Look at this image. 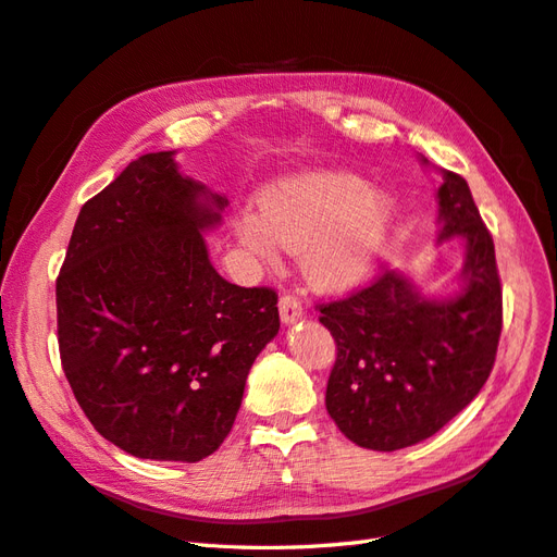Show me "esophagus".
<instances>
[{"instance_id":"34e87169","label":"esophagus","mask_w":557,"mask_h":557,"mask_svg":"<svg viewBox=\"0 0 557 557\" xmlns=\"http://www.w3.org/2000/svg\"><path fill=\"white\" fill-rule=\"evenodd\" d=\"M278 311H281V320L285 325H293L297 323V320L301 318V313H305V309H301V301L293 295H283L278 299Z\"/></svg>"}]
</instances>
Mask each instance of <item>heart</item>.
Segmentation results:
<instances>
[{"label":"heart","mask_w":557,"mask_h":557,"mask_svg":"<svg viewBox=\"0 0 557 557\" xmlns=\"http://www.w3.org/2000/svg\"><path fill=\"white\" fill-rule=\"evenodd\" d=\"M397 201L350 172H309L278 183L260 213L244 211L239 242L267 262L278 248L301 252L318 290H344L372 274L395 225Z\"/></svg>","instance_id":"obj_1"}]
</instances>
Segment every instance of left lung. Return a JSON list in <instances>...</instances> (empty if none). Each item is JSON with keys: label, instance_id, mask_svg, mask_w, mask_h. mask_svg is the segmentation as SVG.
Segmentation results:
<instances>
[{"label": "left lung", "instance_id": "1", "mask_svg": "<svg viewBox=\"0 0 557 557\" xmlns=\"http://www.w3.org/2000/svg\"><path fill=\"white\" fill-rule=\"evenodd\" d=\"M428 164V160H420ZM440 237L465 242L460 288L425 297L401 272L320 305L336 342L325 407L352 444L397 450L440 432L491 376L502 332L495 244L460 174L442 170Z\"/></svg>", "mask_w": 557, "mask_h": 557}]
</instances>
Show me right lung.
<instances>
[{"label":"right lung","mask_w":557,"mask_h":557,"mask_svg":"<svg viewBox=\"0 0 557 557\" xmlns=\"http://www.w3.org/2000/svg\"><path fill=\"white\" fill-rule=\"evenodd\" d=\"M148 153L83 205L55 283L64 376L95 430L134 458L199 462L225 442L260 350L272 288L215 272L205 232L227 197Z\"/></svg>","instance_id":"right-lung-1"}]
</instances>
